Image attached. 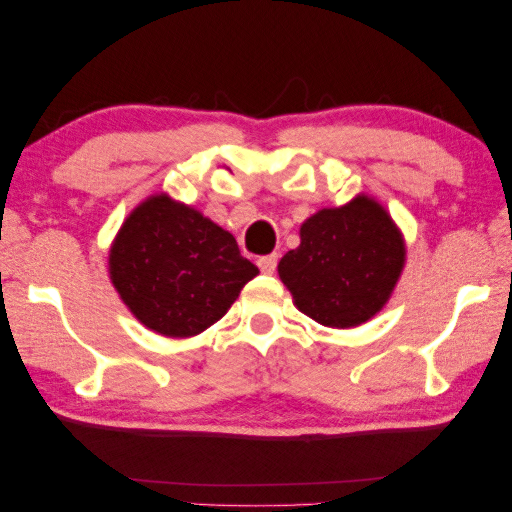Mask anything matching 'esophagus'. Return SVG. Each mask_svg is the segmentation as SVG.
<instances>
[{
	"label": "esophagus",
	"instance_id": "34e87169",
	"mask_svg": "<svg viewBox=\"0 0 512 512\" xmlns=\"http://www.w3.org/2000/svg\"><path fill=\"white\" fill-rule=\"evenodd\" d=\"M256 263H258V267H261L263 274H274L276 263H279V256H276V254H267V256L258 258Z\"/></svg>",
	"mask_w": 512,
	"mask_h": 512
}]
</instances>
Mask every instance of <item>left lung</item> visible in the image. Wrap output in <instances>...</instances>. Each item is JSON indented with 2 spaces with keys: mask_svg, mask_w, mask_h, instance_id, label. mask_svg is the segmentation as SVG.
Returning <instances> with one entry per match:
<instances>
[{
  "mask_svg": "<svg viewBox=\"0 0 512 512\" xmlns=\"http://www.w3.org/2000/svg\"><path fill=\"white\" fill-rule=\"evenodd\" d=\"M299 236L279 276L301 313L349 329L381 311L404 267V242L374 199L324 208L301 224Z\"/></svg>",
  "mask_w": 512,
  "mask_h": 512,
  "instance_id": "left-lung-1",
  "label": "left lung"
}]
</instances>
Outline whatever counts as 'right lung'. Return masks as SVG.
<instances>
[{
  "label": "right lung",
  "mask_w": 512,
  "mask_h": 512,
  "mask_svg": "<svg viewBox=\"0 0 512 512\" xmlns=\"http://www.w3.org/2000/svg\"><path fill=\"white\" fill-rule=\"evenodd\" d=\"M108 263L131 313L170 338L208 329L258 274L229 231L165 195L129 215Z\"/></svg>",
  "instance_id": "add662e5"
}]
</instances>
